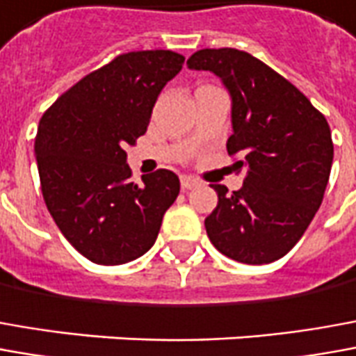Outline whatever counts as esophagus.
<instances>
[{
    "label": "esophagus",
    "instance_id": "1",
    "mask_svg": "<svg viewBox=\"0 0 356 356\" xmlns=\"http://www.w3.org/2000/svg\"><path fill=\"white\" fill-rule=\"evenodd\" d=\"M180 184H182L184 190H193V188L200 186V182H197L195 178H192V176H182V178H180Z\"/></svg>",
    "mask_w": 356,
    "mask_h": 356
}]
</instances>
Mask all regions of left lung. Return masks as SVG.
I'll return each instance as SVG.
<instances>
[{
  "instance_id": "left-lung-1",
  "label": "left lung",
  "mask_w": 356,
  "mask_h": 356,
  "mask_svg": "<svg viewBox=\"0 0 356 356\" xmlns=\"http://www.w3.org/2000/svg\"><path fill=\"white\" fill-rule=\"evenodd\" d=\"M188 67L211 71L230 97L229 154L246 168L238 192L215 184L219 203L205 219L213 246L240 264L261 266L295 246L320 209L333 163L325 118L295 85L248 51L200 50Z\"/></svg>"
}]
</instances>
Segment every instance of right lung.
I'll use <instances>...</instances> for the list:
<instances>
[{
	"instance_id": "right-lung-1",
	"label": "right lung",
	"mask_w": 356,
	"mask_h": 356,
	"mask_svg": "<svg viewBox=\"0 0 356 356\" xmlns=\"http://www.w3.org/2000/svg\"><path fill=\"white\" fill-rule=\"evenodd\" d=\"M184 65L170 50L129 51L92 71L44 112L34 154L46 207L61 234L99 266L151 250L180 180L161 168L129 180L127 145L143 136L161 90Z\"/></svg>"
}]
</instances>
